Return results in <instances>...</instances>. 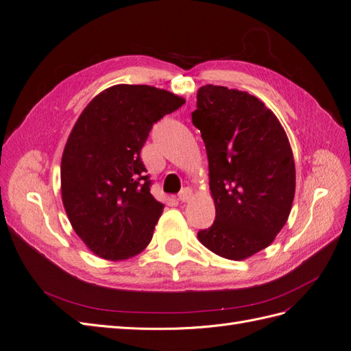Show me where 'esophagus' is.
Wrapping results in <instances>:
<instances>
[{
	"mask_svg": "<svg viewBox=\"0 0 351 351\" xmlns=\"http://www.w3.org/2000/svg\"><path fill=\"white\" fill-rule=\"evenodd\" d=\"M193 199V192H192V189H189V187H186V189H183L182 192L178 193V200L182 202V204H186V202H190Z\"/></svg>",
	"mask_w": 351,
	"mask_h": 351,
	"instance_id": "1",
	"label": "esophagus"
}]
</instances>
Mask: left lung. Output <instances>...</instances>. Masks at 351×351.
I'll return each instance as SVG.
<instances>
[{
	"label": "left lung",
	"instance_id": "8db88e82",
	"mask_svg": "<svg viewBox=\"0 0 351 351\" xmlns=\"http://www.w3.org/2000/svg\"><path fill=\"white\" fill-rule=\"evenodd\" d=\"M192 121L209 161L215 221L197 240L221 258L244 261L275 240L289 219L295 167L289 137L249 92L205 84Z\"/></svg>",
	"mask_w": 351,
	"mask_h": 351
}]
</instances>
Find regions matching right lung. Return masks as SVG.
Instances as JSON below:
<instances>
[{
	"label": "right lung",
	"mask_w": 351,
	"mask_h": 351,
	"mask_svg": "<svg viewBox=\"0 0 351 351\" xmlns=\"http://www.w3.org/2000/svg\"><path fill=\"white\" fill-rule=\"evenodd\" d=\"M184 102L147 84H114L73 125L61 158V199L97 256L125 261L151 243L164 204L151 195L141 149L154 123Z\"/></svg>",
	"instance_id": "1"
}]
</instances>
